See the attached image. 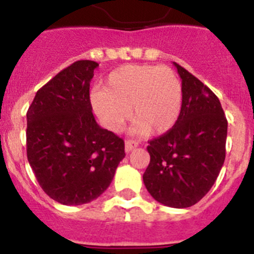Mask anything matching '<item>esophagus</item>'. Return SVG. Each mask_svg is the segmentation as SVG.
<instances>
[{"label": "esophagus", "instance_id": "obj_1", "mask_svg": "<svg viewBox=\"0 0 254 254\" xmlns=\"http://www.w3.org/2000/svg\"><path fill=\"white\" fill-rule=\"evenodd\" d=\"M136 147H137V142H136V141L126 140V142H125V150H126V152H131L132 150L136 149Z\"/></svg>", "mask_w": 254, "mask_h": 254}]
</instances>
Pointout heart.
Returning a JSON list of instances; mask_svg holds the SVG:
<instances>
[{
  "mask_svg": "<svg viewBox=\"0 0 254 254\" xmlns=\"http://www.w3.org/2000/svg\"><path fill=\"white\" fill-rule=\"evenodd\" d=\"M91 104L109 131H121L131 113L134 133L161 134L178 121L182 85L167 66L126 64L108 75L104 89L93 91Z\"/></svg>",
  "mask_w": 254,
  "mask_h": 254,
  "instance_id": "obj_1",
  "label": "heart"
}]
</instances>
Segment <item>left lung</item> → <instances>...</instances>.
Listing matches in <instances>:
<instances>
[{
	"mask_svg": "<svg viewBox=\"0 0 254 254\" xmlns=\"http://www.w3.org/2000/svg\"><path fill=\"white\" fill-rule=\"evenodd\" d=\"M182 78V109L172 128L150 141L143 183L158 202L193 206L214 186L225 160L228 121L206 85L174 62Z\"/></svg>",
	"mask_w": 254,
	"mask_h": 254,
	"instance_id": "8db88e82",
	"label": "left lung"
}]
</instances>
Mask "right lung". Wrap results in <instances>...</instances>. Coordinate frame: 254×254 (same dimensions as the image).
I'll use <instances>...</instances> for the list:
<instances>
[{"instance_id":"add662e5","label":"right lung","mask_w":254,"mask_h":254,"mask_svg":"<svg viewBox=\"0 0 254 254\" xmlns=\"http://www.w3.org/2000/svg\"><path fill=\"white\" fill-rule=\"evenodd\" d=\"M99 64L77 61L35 94L26 113V154L42 190L62 205L98 198L125 158V141L93 116L90 81Z\"/></svg>"}]
</instances>
